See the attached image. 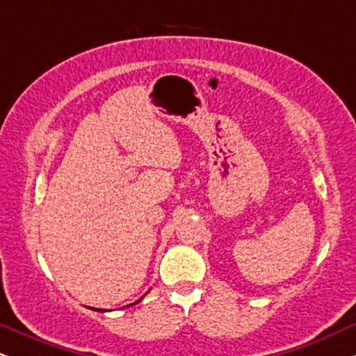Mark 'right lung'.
I'll return each instance as SVG.
<instances>
[{"mask_svg":"<svg viewBox=\"0 0 356 356\" xmlns=\"http://www.w3.org/2000/svg\"><path fill=\"white\" fill-rule=\"evenodd\" d=\"M145 295H147V293H145ZM145 295H144V296H145ZM144 296H142V298H144ZM142 298H140V300H142ZM140 300H137L136 303H132V305H137L138 301H140ZM132 305H127V306H132ZM92 309H95V312H102V313H104V312H108V309H100V308H92Z\"/></svg>","mask_w":356,"mask_h":356,"instance_id":"1","label":"right lung"}]
</instances>
